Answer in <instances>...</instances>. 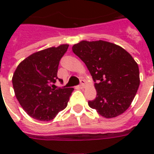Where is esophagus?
Listing matches in <instances>:
<instances>
[{"label": "esophagus", "instance_id": "obj_1", "mask_svg": "<svg viewBox=\"0 0 154 154\" xmlns=\"http://www.w3.org/2000/svg\"><path fill=\"white\" fill-rule=\"evenodd\" d=\"M85 86V81L84 80H81V84H80L79 87L81 89H83Z\"/></svg>", "mask_w": 154, "mask_h": 154}]
</instances>
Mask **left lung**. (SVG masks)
<instances>
[{
	"mask_svg": "<svg viewBox=\"0 0 154 154\" xmlns=\"http://www.w3.org/2000/svg\"><path fill=\"white\" fill-rule=\"evenodd\" d=\"M72 52L88 68L97 90L89 107L105 118L122 114L131 105L139 85V68L130 54L119 45L105 42H82Z\"/></svg>",
	"mask_w": 154,
	"mask_h": 154,
	"instance_id": "left-lung-1",
	"label": "left lung"
}]
</instances>
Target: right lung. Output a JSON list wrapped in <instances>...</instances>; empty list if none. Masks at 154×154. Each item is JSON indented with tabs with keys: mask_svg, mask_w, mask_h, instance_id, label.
Segmentation results:
<instances>
[{
	"mask_svg": "<svg viewBox=\"0 0 154 154\" xmlns=\"http://www.w3.org/2000/svg\"><path fill=\"white\" fill-rule=\"evenodd\" d=\"M68 47L69 45H60L32 53L18 65L13 73L16 97L23 109L34 119L51 121L67 106L73 88L52 87L58 79L59 61Z\"/></svg>",
	"mask_w": 154,
	"mask_h": 154,
	"instance_id": "right-lung-1",
	"label": "right lung"
}]
</instances>
